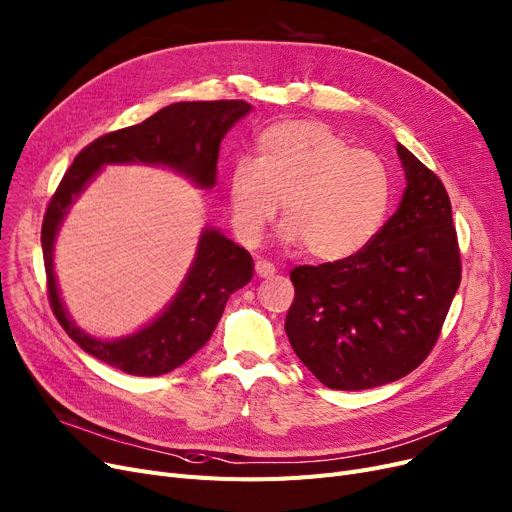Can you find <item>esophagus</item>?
<instances>
[{
  "instance_id": "obj_1",
  "label": "esophagus",
  "mask_w": 512,
  "mask_h": 512,
  "mask_svg": "<svg viewBox=\"0 0 512 512\" xmlns=\"http://www.w3.org/2000/svg\"><path fill=\"white\" fill-rule=\"evenodd\" d=\"M255 272L259 278H272L276 274V268L270 261H257L255 263Z\"/></svg>"
}]
</instances>
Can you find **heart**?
<instances>
[{"label":"heart","mask_w":512,"mask_h":512,"mask_svg":"<svg viewBox=\"0 0 512 512\" xmlns=\"http://www.w3.org/2000/svg\"><path fill=\"white\" fill-rule=\"evenodd\" d=\"M232 226L255 244L282 203L286 247L337 263L358 255L379 234L391 203V177L370 150L353 148L320 121H282L240 159L228 180Z\"/></svg>","instance_id":"b5f03b06"}]
</instances>
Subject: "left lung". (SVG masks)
I'll return each mask as SVG.
<instances>
[{"label":"left lung","mask_w":512,"mask_h":512,"mask_svg":"<svg viewBox=\"0 0 512 512\" xmlns=\"http://www.w3.org/2000/svg\"><path fill=\"white\" fill-rule=\"evenodd\" d=\"M406 190L366 249L299 265L284 330L297 358L328 389L360 391L410 374L431 353L460 284L450 196L397 144Z\"/></svg>","instance_id":"8db88e82"}]
</instances>
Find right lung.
<instances>
[{
  "label": "right lung",
  "instance_id": "obj_1",
  "mask_svg": "<svg viewBox=\"0 0 512 512\" xmlns=\"http://www.w3.org/2000/svg\"><path fill=\"white\" fill-rule=\"evenodd\" d=\"M251 113L244 100L175 102L146 121L94 140L64 173L41 226L48 297L60 326L85 353L133 376H159L182 366L213 335L230 295L253 278L247 249L215 228H205L190 270L171 303L133 335L104 341L87 335L66 311L54 274V242L71 205L104 165H161L209 190L217 182L219 144Z\"/></svg>",
  "mask_w": 512,
  "mask_h": 512
}]
</instances>
